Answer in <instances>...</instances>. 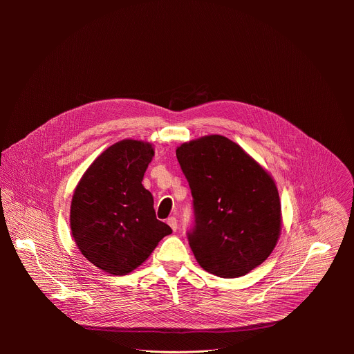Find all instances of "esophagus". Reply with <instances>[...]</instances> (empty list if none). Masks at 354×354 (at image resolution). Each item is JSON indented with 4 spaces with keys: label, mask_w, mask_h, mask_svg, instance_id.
<instances>
[{
    "label": "esophagus",
    "mask_w": 354,
    "mask_h": 354,
    "mask_svg": "<svg viewBox=\"0 0 354 354\" xmlns=\"http://www.w3.org/2000/svg\"><path fill=\"white\" fill-rule=\"evenodd\" d=\"M166 223L173 229V232H176V230H177V227H178V225H177V219H176L174 216H169V218H167V221H166Z\"/></svg>",
    "instance_id": "1"
}]
</instances>
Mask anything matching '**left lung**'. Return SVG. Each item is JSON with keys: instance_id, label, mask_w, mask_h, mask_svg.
<instances>
[{"instance_id": "obj_1", "label": "left lung", "mask_w": 354, "mask_h": 354, "mask_svg": "<svg viewBox=\"0 0 354 354\" xmlns=\"http://www.w3.org/2000/svg\"><path fill=\"white\" fill-rule=\"evenodd\" d=\"M176 155L194 198L191 250L222 278L248 274L272 252L281 233V202L271 176L221 135L181 145Z\"/></svg>"}]
</instances>
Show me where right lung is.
Masks as SVG:
<instances>
[{
	"mask_svg": "<svg viewBox=\"0 0 354 354\" xmlns=\"http://www.w3.org/2000/svg\"><path fill=\"white\" fill-rule=\"evenodd\" d=\"M153 156L150 143L122 140L93 162L71 204V229L87 260L113 275L139 267L171 233L155 216L143 176Z\"/></svg>",
	"mask_w": 354,
	"mask_h": 354,
	"instance_id": "add662e5",
	"label": "right lung"
}]
</instances>
